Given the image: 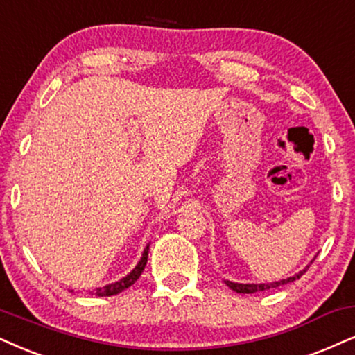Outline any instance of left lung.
<instances>
[{
	"mask_svg": "<svg viewBox=\"0 0 355 355\" xmlns=\"http://www.w3.org/2000/svg\"><path fill=\"white\" fill-rule=\"evenodd\" d=\"M304 272H306V268H304V270H302V272H298L297 275L284 278V280H280V282H272V284L255 285V284H234V282H230V280H224V282H226V285L230 286L231 290L237 291V293H255V291H263V290H268V288H277V286H280V285H285V284H290V282H295V280H297V278L302 277Z\"/></svg>",
	"mask_w": 355,
	"mask_h": 355,
	"instance_id": "left-lung-1",
	"label": "left lung"
}]
</instances>
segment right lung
<instances>
[{
  "label": "right lung",
  "mask_w": 355,
  "mask_h": 355,
  "mask_svg": "<svg viewBox=\"0 0 355 355\" xmlns=\"http://www.w3.org/2000/svg\"><path fill=\"white\" fill-rule=\"evenodd\" d=\"M147 255H149V244H147V248L144 249V252H142V257L139 260V263L136 267L132 268L131 272L128 273L124 278H121L119 282H114V284H110L106 286H101V288H96V297H111V295H118L121 291L129 288V286L134 285L137 282V278L141 277V273L144 272L146 268V263H147Z\"/></svg>",
  "instance_id": "obj_1"
}]
</instances>
